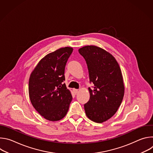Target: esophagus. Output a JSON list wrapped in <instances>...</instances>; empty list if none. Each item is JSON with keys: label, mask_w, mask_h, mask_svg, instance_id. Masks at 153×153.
I'll return each instance as SVG.
<instances>
[{"label": "esophagus", "mask_w": 153, "mask_h": 153, "mask_svg": "<svg viewBox=\"0 0 153 153\" xmlns=\"http://www.w3.org/2000/svg\"><path fill=\"white\" fill-rule=\"evenodd\" d=\"M73 92H74L75 94H77V93H78V91H79V90H77V89H73Z\"/></svg>", "instance_id": "obj_1"}]
</instances>
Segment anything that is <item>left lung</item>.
I'll return each instance as SVG.
<instances>
[{"label": "left lung", "mask_w": 153, "mask_h": 153, "mask_svg": "<svg viewBox=\"0 0 153 153\" xmlns=\"http://www.w3.org/2000/svg\"><path fill=\"white\" fill-rule=\"evenodd\" d=\"M86 60L90 80L94 88H88L90 100L84 105L86 116L103 123L117 112L123 98L125 86L122 71L115 57L105 50L87 45L79 49Z\"/></svg>", "instance_id": "left-lung-1"}]
</instances>
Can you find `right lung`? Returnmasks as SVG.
<instances>
[{
	"mask_svg": "<svg viewBox=\"0 0 153 153\" xmlns=\"http://www.w3.org/2000/svg\"><path fill=\"white\" fill-rule=\"evenodd\" d=\"M73 51L72 47H66L48 54L30 74V101L35 110L48 120H60L68 111L73 97L63 82L65 65Z\"/></svg>",
	"mask_w": 153,
	"mask_h": 153,
	"instance_id": "1",
	"label": "right lung"
}]
</instances>
